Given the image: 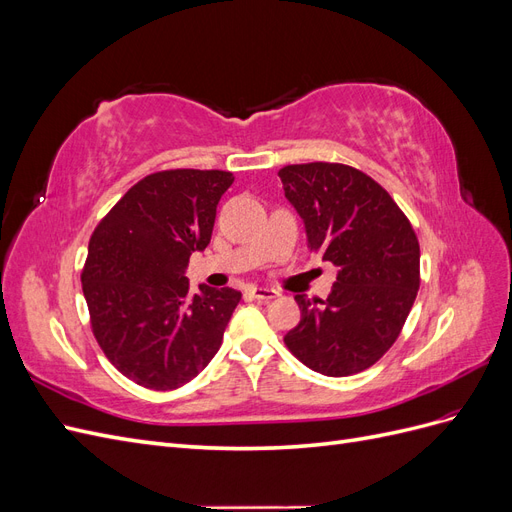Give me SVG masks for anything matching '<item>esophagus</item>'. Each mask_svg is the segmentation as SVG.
I'll use <instances>...</instances> for the list:
<instances>
[{
    "label": "esophagus",
    "mask_w": 512,
    "mask_h": 512,
    "mask_svg": "<svg viewBox=\"0 0 512 512\" xmlns=\"http://www.w3.org/2000/svg\"><path fill=\"white\" fill-rule=\"evenodd\" d=\"M247 294H250L252 299H258V301H273L277 297V292L271 290V288H250V290H247Z\"/></svg>",
    "instance_id": "esophagus-1"
}]
</instances>
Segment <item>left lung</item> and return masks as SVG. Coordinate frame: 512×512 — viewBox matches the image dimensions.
Returning a JSON list of instances; mask_svg holds the SVG:
<instances>
[{"label": "left lung", "mask_w": 512, "mask_h": 512, "mask_svg": "<svg viewBox=\"0 0 512 512\" xmlns=\"http://www.w3.org/2000/svg\"><path fill=\"white\" fill-rule=\"evenodd\" d=\"M312 252L339 267L322 301L297 294L301 320L284 344L309 369L344 378L378 363L404 329L421 286V247L391 194L337 162L280 168Z\"/></svg>", "instance_id": "8db88e82"}]
</instances>
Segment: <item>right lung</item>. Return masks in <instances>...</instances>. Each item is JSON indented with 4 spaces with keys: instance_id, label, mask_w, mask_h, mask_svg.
<instances>
[{
    "instance_id": "right-lung-1",
    "label": "right lung",
    "mask_w": 512,
    "mask_h": 512,
    "mask_svg": "<svg viewBox=\"0 0 512 512\" xmlns=\"http://www.w3.org/2000/svg\"><path fill=\"white\" fill-rule=\"evenodd\" d=\"M228 170L170 168L134 183L89 239L81 273L96 342L117 371L153 391H173L220 350L241 301L232 288L183 275L192 252L211 241Z\"/></svg>"
}]
</instances>
